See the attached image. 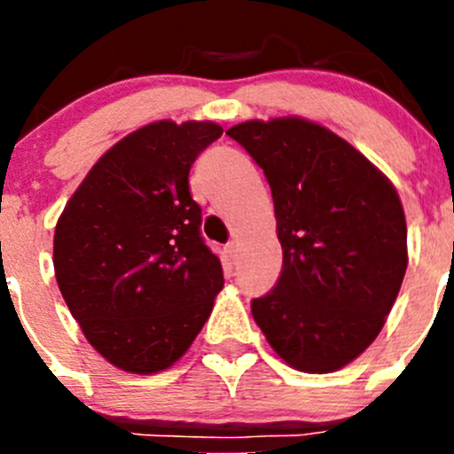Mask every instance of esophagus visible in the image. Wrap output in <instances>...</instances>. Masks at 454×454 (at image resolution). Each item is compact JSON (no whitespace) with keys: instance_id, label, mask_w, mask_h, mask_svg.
I'll return each instance as SVG.
<instances>
[{"instance_id":"obj_1","label":"esophagus","mask_w":454,"mask_h":454,"mask_svg":"<svg viewBox=\"0 0 454 454\" xmlns=\"http://www.w3.org/2000/svg\"><path fill=\"white\" fill-rule=\"evenodd\" d=\"M226 254H228V259L235 263L237 256H239V244H237V241H231V244H226Z\"/></svg>"}]
</instances>
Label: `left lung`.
Masks as SVG:
<instances>
[{"label":"left lung","instance_id":"1","mask_svg":"<svg viewBox=\"0 0 454 454\" xmlns=\"http://www.w3.org/2000/svg\"><path fill=\"white\" fill-rule=\"evenodd\" d=\"M263 168L283 268L250 308L290 367L329 373L375 340L404 278L406 219L391 182L325 127L303 118L226 131Z\"/></svg>","mask_w":454,"mask_h":454}]
</instances>
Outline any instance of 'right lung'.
<instances>
[{
  "label": "right lung",
  "instance_id": "add662e5",
  "mask_svg": "<svg viewBox=\"0 0 454 454\" xmlns=\"http://www.w3.org/2000/svg\"><path fill=\"white\" fill-rule=\"evenodd\" d=\"M215 122H151L87 173L54 231L59 290L90 345L129 373L168 369L223 287L189 171Z\"/></svg>",
  "mask_w": 454,
  "mask_h": 454
}]
</instances>
